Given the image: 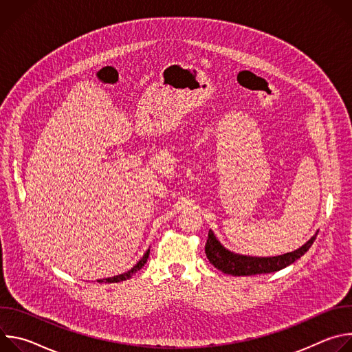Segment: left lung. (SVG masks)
Masks as SVG:
<instances>
[{"label": "left lung", "mask_w": 352, "mask_h": 352, "mask_svg": "<svg viewBox=\"0 0 352 352\" xmlns=\"http://www.w3.org/2000/svg\"><path fill=\"white\" fill-rule=\"evenodd\" d=\"M316 235H318V231L305 245L298 248L296 250H294V252H288V254L272 256V258H258V256H245V255L231 252V250H228L220 243L214 232L210 230L208 242L205 246V252L209 262L216 269L221 270L226 274L252 276V274L273 273L289 266L296 259L305 255V252H308V249L312 246L314 241L316 239Z\"/></svg>", "instance_id": "obj_1"}]
</instances>
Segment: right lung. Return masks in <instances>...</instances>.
Masks as SVG:
<instances>
[{"label": "right lung", "mask_w": 352, "mask_h": 352, "mask_svg": "<svg viewBox=\"0 0 352 352\" xmlns=\"http://www.w3.org/2000/svg\"><path fill=\"white\" fill-rule=\"evenodd\" d=\"M148 254H150V249L146 250V254L143 255V258H142L131 270H128L126 273H122V274H118V276H114V277H109V278H103V280H97V281H98V283H120V281H124V280L131 278L132 274H135L138 270H140V269L144 266V263H146L147 259H148Z\"/></svg>", "instance_id": "add662e5"}]
</instances>
